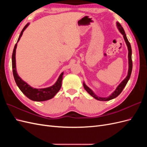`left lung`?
<instances>
[{"label":"left lung","mask_w":147,"mask_h":147,"mask_svg":"<svg viewBox=\"0 0 147 147\" xmlns=\"http://www.w3.org/2000/svg\"><path fill=\"white\" fill-rule=\"evenodd\" d=\"M117 28L119 30V31L121 33V34L123 35V37L124 39V41H125L126 45L127 47V49H128V61H129V69H128V73H127V77L124 78L123 82L120 83L119 85L118 86V87L117 88L115 91L111 94L110 96L107 97H100L97 96V95H96L93 91L91 90V89L89 88L88 86H87L86 85V84L83 83V87L85 89V90L90 94L91 96H92L94 98H95L96 99L98 100H100V101H107V100H110L111 99H113L115 97H117L118 95H119L120 93L122 92V91L123 90L124 88L126 86V84L128 82L130 78L131 75V72H132V49H131V44L129 42L128 40L126 37V35L125 34V32H124V29L123 28V27L121 26V25L118 22L117 23Z\"/></svg>","instance_id":"8db88e82"}]
</instances>
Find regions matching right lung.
<instances>
[{
	"label": "right lung",
	"mask_w": 147,
	"mask_h": 147,
	"mask_svg": "<svg viewBox=\"0 0 147 147\" xmlns=\"http://www.w3.org/2000/svg\"><path fill=\"white\" fill-rule=\"evenodd\" d=\"M29 25V23H28L24 26L23 30H22L19 36V38L18 39L17 43L19 42L24 30L27 28V27ZM17 43L15 44L14 49H13V54H12L13 74V77H14L15 80L17 84V86H18L20 90L26 97H28L29 99L32 100L40 102V101H45V100L52 99L53 97L57 94V92L60 90V89L61 88L62 80H63V75L64 74L63 72H62L61 74L55 84H54L53 86L50 87L46 88H40V89L34 88L32 87H31L27 83H26L19 77V75H18L16 72L15 56H16V49L17 47Z\"/></svg>",
	"instance_id": "right-lung-1"
}]
</instances>
